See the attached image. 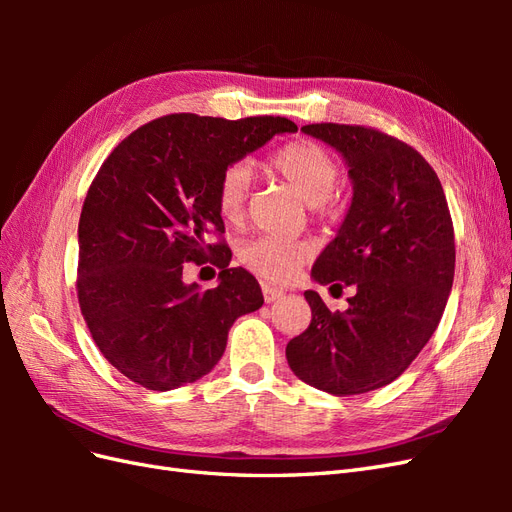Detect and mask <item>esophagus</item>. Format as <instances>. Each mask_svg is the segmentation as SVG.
<instances>
[{
  "label": "esophagus",
  "mask_w": 512,
  "mask_h": 512,
  "mask_svg": "<svg viewBox=\"0 0 512 512\" xmlns=\"http://www.w3.org/2000/svg\"><path fill=\"white\" fill-rule=\"evenodd\" d=\"M262 297H265L267 303H273V301L284 297V290L282 288H273V286H262Z\"/></svg>",
  "instance_id": "1"
}]
</instances>
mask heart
Here are the masks:
<instances>
[{"instance_id": "heart-1", "label": "heart", "mask_w": 512, "mask_h": 512, "mask_svg": "<svg viewBox=\"0 0 512 512\" xmlns=\"http://www.w3.org/2000/svg\"><path fill=\"white\" fill-rule=\"evenodd\" d=\"M267 166L314 209L327 207L342 168L333 153L314 141H290L275 149ZM250 196V173L241 164L228 166L215 183V209L226 226H239ZM309 245L275 237H258L239 250L241 265L269 282H288L307 262Z\"/></svg>"}]
</instances>
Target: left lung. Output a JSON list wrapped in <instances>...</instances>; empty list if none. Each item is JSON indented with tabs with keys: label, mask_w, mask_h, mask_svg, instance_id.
<instances>
[{
	"label": "left lung",
	"mask_w": 512,
	"mask_h": 512,
	"mask_svg": "<svg viewBox=\"0 0 512 512\" xmlns=\"http://www.w3.org/2000/svg\"><path fill=\"white\" fill-rule=\"evenodd\" d=\"M303 132L342 153L354 183L346 220L312 275L356 294L346 312H331L305 290L312 322L290 339L286 359L320 391L361 395L404 374L438 329L455 275L453 220L436 170L397 136L350 123Z\"/></svg>",
	"instance_id": "8db88e82"
}]
</instances>
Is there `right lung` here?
<instances>
[{"instance_id":"add662e5","label":"right lung","mask_w":512,"mask_h":512,"mask_svg":"<svg viewBox=\"0 0 512 512\" xmlns=\"http://www.w3.org/2000/svg\"><path fill=\"white\" fill-rule=\"evenodd\" d=\"M280 132L297 126L273 115H164L123 138L91 181L76 294L104 359L132 382L170 391L203 378L222 359L232 322L265 303L252 273L228 267L215 183ZM207 259L221 284L183 285L184 262Z\"/></svg>"}]
</instances>
